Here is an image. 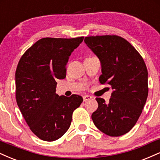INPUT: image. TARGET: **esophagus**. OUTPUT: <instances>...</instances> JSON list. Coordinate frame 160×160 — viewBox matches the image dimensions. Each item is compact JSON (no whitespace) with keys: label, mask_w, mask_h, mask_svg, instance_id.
<instances>
[{"label":"esophagus","mask_w":160,"mask_h":160,"mask_svg":"<svg viewBox=\"0 0 160 160\" xmlns=\"http://www.w3.org/2000/svg\"><path fill=\"white\" fill-rule=\"evenodd\" d=\"M92 97L90 96V95H84V96H83V101H84V102H86V101L90 100V99H92Z\"/></svg>","instance_id":"esophagus-1"}]
</instances>
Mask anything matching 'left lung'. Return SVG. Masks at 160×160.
Masks as SVG:
<instances>
[{"mask_svg": "<svg viewBox=\"0 0 160 160\" xmlns=\"http://www.w3.org/2000/svg\"><path fill=\"white\" fill-rule=\"evenodd\" d=\"M86 45L98 57L102 84L111 86L113 92L106 104L96 98L98 109L92 114L97 128L111 137L126 134L138 120L148 95V73L136 49L117 35L86 37Z\"/></svg>", "mask_w": 160, "mask_h": 160, "instance_id": "8db88e82", "label": "left lung"}]
</instances>
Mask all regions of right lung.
<instances>
[{
  "label": "right lung",
  "mask_w": 160,
  "mask_h": 160,
  "mask_svg": "<svg viewBox=\"0 0 160 160\" xmlns=\"http://www.w3.org/2000/svg\"><path fill=\"white\" fill-rule=\"evenodd\" d=\"M83 38H42L18 63L16 102L30 129L41 140L61 138L71 126L73 112L82 102L78 95L58 96L56 80L65 78L69 56Z\"/></svg>",
  "instance_id": "right-lung-1"
}]
</instances>
